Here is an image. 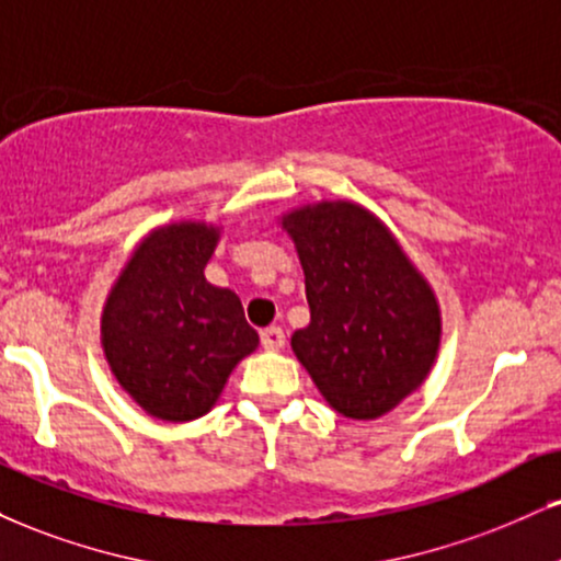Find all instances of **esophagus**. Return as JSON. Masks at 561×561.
I'll return each mask as SVG.
<instances>
[{"instance_id": "34e87169", "label": "esophagus", "mask_w": 561, "mask_h": 561, "mask_svg": "<svg viewBox=\"0 0 561 561\" xmlns=\"http://www.w3.org/2000/svg\"><path fill=\"white\" fill-rule=\"evenodd\" d=\"M285 342H287L285 329L268 327V329H263V332H261V345L266 350H282V347H285Z\"/></svg>"}]
</instances>
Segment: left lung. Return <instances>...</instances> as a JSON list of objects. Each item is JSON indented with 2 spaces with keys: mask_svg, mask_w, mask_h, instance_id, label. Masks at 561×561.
Wrapping results in <instances>:
<instances>
[{
  "mask_svg": "<svg viewBox=\"0 0 561 561\" xmlns=\"http://www.w3.org/2000/svg\"><path fill=\"white\" fill-rule=\"evenodd\" d=\"M282 227L298 245L310 306V323L293 334L295 355L336 413H389L434 366V293L366 208L306 206Z\"/></svg>",
  "mask_w": 561,
  "mask_h": 561,
  "instance_id": "8db88e82",
  "label": "left lung"
}]
</instances>
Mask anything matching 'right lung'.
I'll return each mask as SVG.
<instances>
[{
  "instance_id": "add662e5",
  "label": "right lung",
  "mask_w": 561,
  "mask_h": 561,
  "mask_svg": "<svg viewBox=\"0 0 561 561\" xmlns=\"http://www.w3.org/2000/svg\"><path fill=\"white\" fill-rule=\"evenodd\" d=\"M216 229L170 225L140 242L106 300V360L133 400L161 421L211 410L227 376L259 347L232 289L208 285Z\"/></svg>"
}]
</instances>
